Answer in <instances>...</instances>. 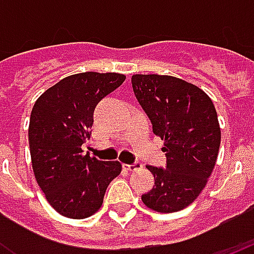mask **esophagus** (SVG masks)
<instances>
[{"label": "esophagus", "mask_w": 254, "mask_h": 254, "mask_svg": "<svg viewBox=\"0 0 254 254\" xmlns=\"http://www.w3.org/2000/svg\"><path fill=\"white\" fill-rule=\"evenodd\" d=\"M141 167H143V165H141L140 162H134L132 165H125V169L129 171H136L138 170V169H141Z\"/></svg>", "instance_id": "34e87169"}]
</instances>
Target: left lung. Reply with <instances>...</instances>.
Wrapping results in <instances>:
<instances>
[{
  "instance_id": "1",
  "label": "left lung",
  "mask_w": 254,
  "mask_h": 254,
  "mask_svg": "<svg viewBox=\"0 0 254 254\" xmlns=\"http://www.w3.org/2000/svg\"><path fill=\"white\" fill-rule=\"evenodd\" d=\"M133 92L165 141L166 169L147 166L154 188L141 196L156 212H177L194 201L212 173L220 127L212 100L202 89L173 76L133 74Z\"/></svg>"
}]
</instances>
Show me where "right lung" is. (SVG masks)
<instances>
[{"label": "right lung", "mask_w": 254, "mask_h": 254, "mask_svg": "<svg viewBox=\"0 0 254 254\" xmlns=\"http://www.w3.org/2000/svg\"><path fill=\"white\" fill-rule=\"evenodd\" d=\"M121 73L72 74L45 91L28 127L32 170L49 204L66 218L94 215L122 166L84 155L96 105L125 81Z\"/></svg>", "instance_id": "1"}]
</instances>
